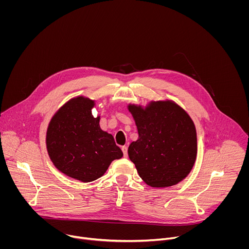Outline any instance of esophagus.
<instances>
[{
  "mask_svg": "<svg viewBox=\"0 0 249 249\" xmlns=\"http://www.w3.org/2000/svg\"><path fill=\"white\" fill-rule=\"evenodd\" d=\"M121 150H122V152H123V155H124V157L126 158V157L128 156V148H127L126 146H123V147L121 148Z\"/></svg>",
  "mask_w": 249,
  "mask_h": 249,
  "instance_id": "esophagus-1",
  "label": "esophagus"
}]
</instances>
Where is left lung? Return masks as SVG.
Here are the masks:
<instances>
[{
    "mask_svg": "<svg viewBox=\"0 0 249 249\" xmlns=\"http://www.w3.org/2000/svg\"><path fill=\"white\" fill-rule=\"evenodd\" d=\"M139 138L128 155L140 177L157 188L179 183L190 173L197 156L195 125L171 100L152 101L144 109L129 104Z\"/></svg>",
    "mask_w": 249,
    "mask_h": 249,
    "instance_id": "obj_1",
    "label": "left lung"
}]
</instances>
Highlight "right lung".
Segmentation results:
<instances>
[{
  "label": "right lung",
  "instance_id": "obj_1",
  "mask_svg": "<svg viewBox=\"0 0 249 249\" xmlns=\"http://www.w3.org/2000/svg\"><path fill=\"white\" fill-rule=\"evenodd\" d=\"M94 101L84 96L69 100L52 117L46 134L47 152L64 174L82 182L101 177L111 161L123 157L111 134L99 127L91 109Z\"/></svg>",
  "mask_w": 249,
  "mask_h": 249
}]
</instances>
